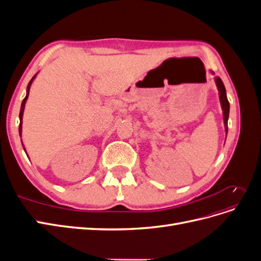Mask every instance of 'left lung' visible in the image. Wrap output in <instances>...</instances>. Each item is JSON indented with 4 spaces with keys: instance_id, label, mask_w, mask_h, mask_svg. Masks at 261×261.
Returning a JSON list of instances; mask_svg holds the SVG:
<instances>
[{
    "instance_id": "obj_1",
    "label": "left lung",
    "mask_w": 261,
    "mask_h": 261,
    "mask_svg": "<svg viewBox=\"0 0 261 261\" xmlns=\"http://www.w3.org/2000/svg\"><path fill=\"white\" fill-rule=\"evenodd\" d=\"M213 75L215 73L211 72ZM215 82L217 85V88L219 90V98H220V103H221V108H222L223 111V122H224V127H225V133L227 135V120H228V114H230V103L227 101V97H226V90L225 87L223 85V82L221 81L220 77H216Z\"/></svg>"
}]
</instances>
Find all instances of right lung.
<instances>
[{
  "label": "right lung",
  "mask_w": 261,
  "mask_h": 261,
  "mask_svg": "<svg viewBox=\"0 0 261 261\" xmlns=\"http://www.w3.org/2000/svg\"><path fill=\"white\" fill-rule=\"evenodd\" d=\"M36 76H37V74L31 78V81L29 82V84H28V86H27V93H26V97H25V99L22 100V102H21V107H20V112H19V121H20V123H19V136H21V128H22V115H23V110H25V105H26V101H27V99H28V96H29V90H30V86H31V84H33V82H34V80L36 78ZM22 144V143H21ZM23 147V146H22ZM23 150H25V147H23ZM26 151V150H25ZM26 154H27V152H26Z\"/></svg>",
  "instance_id": "1"
}]
</instances>
